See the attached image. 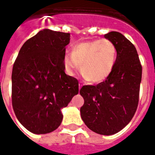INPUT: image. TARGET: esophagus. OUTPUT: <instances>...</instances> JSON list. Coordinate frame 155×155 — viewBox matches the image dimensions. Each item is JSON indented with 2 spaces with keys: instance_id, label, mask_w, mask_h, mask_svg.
Masks as SVG:
<instances>
[{
  "instance_id": "obj_1",
  "label": "esophagus",
  "mask_w": 155,
  "mask_h": 155,
  "mask_svg": "<svg viewBox=\"0 0 155 155\" xmlns=\"http://www.w3.org/2000/svg\"><path fill=\"white\" fill-rule=\"evenodd\" d=\"M81 87H82V84H79V89H80V90H81Z\"/></svg>"
}]
</instances>
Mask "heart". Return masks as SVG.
Wrapping results in <instances>:
<instances>
[{"label": "heart", "mask_w": 155, "mask_h": 155, "mask_svg": "<svg viewBox=\"0 0 155 155\" xmlns=\"http://www.w3.org/2000/svg\"><path fill=\"white\" fill-rule=\"evenodd\" d=\"M116 61V45L108 39H101L74 45L71 55L64 57V66L70 75H74L81 67V74L88 82L100 83L110 75Z\"/></svg>", "instance_id": "obj_1"}]
</instances>
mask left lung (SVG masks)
<instances>
[{"mask_svg": "<svg viewBox=\"0 0 155 155\" xmlns=\"http://www.w3.org/2000/svg\"><path fill=\"white\" fill-rule=\"evenodd\" d=\"M104 38L116 45V63L105 81L81 88L80 94L84 103L81 115L90 130L99 134L111 135L124 129L135 114L142 66L134 45L121 33L109 32Z\"/></svg>", "mask_w": 155, "mask_h": 155, "instance_id": "left-lung-1", "label": "left lung"}]
</instances>
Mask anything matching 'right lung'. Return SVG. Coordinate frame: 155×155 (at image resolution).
I'll return each mask as SVG.
<instances>
[{"mask_svg":"<svg viewBox=\"0 0 155 155\" xmlns=\"http://www.w3.org/2000/svg\"><path fill=\"white\" fill-rule=\"evenodd\" d=\"M70 33L44 29L25 41L12 69V106L30 132L51 133L61 125V110L79 93V82L64 73Z\"/></svg>","mask_w":155,"mask_h":155,"instance_id":"add662e5","label":"right lung"}]
</instances>
